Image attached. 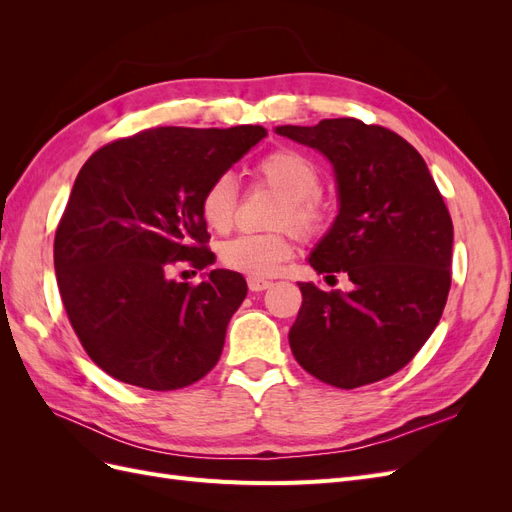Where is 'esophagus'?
I'll return each instance as SVG.
<instances>
[{
  "instance_id": "obj_1",
  "label": "esophagus",
  "mask_w": 512,
  "mask_h": 512,
  "mask_svg": "<svg viewBox=\"0 0 512 512\" xmlns=\"http://www.w3.org/2000/svg\"><path fill=\"white\" fill-rule=\"evenodd\" d=\"M247 286H250V290H252V292H262V290L271 288V282H267V280H258V277H250V280H247Z\"/></svg>"
}]
</instances>
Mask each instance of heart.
<instances>
[{
    "label": "heart",
    "instance_id": "1",
    "mask_svg": "<svg viewBox=\"0 0 512 512\" xmlns=\"http://www.w3.org/2000/svg\"><path fill=\"white\" fill-rule=\"evenodd\" d=\"M256 175L282 196L275 226H290L303 239H316L331 228L333 213L322 200L318 166L305 153L277 147L256 162ZM200 218L215 232L230 230L237 211V185L230 175L209 181L200 196ZM294 250L288 230L269 235H239L220 247L222 265L250 277H269L282 267Z\"/></svg>",
    "mask_w": 512,
    "mask_h": 512
}]
</instances>
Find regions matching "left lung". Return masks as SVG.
<instances>
[{
	"instance_id": "obj_1",
	"label": "left lung",
	"mask_w": 512,
	"mask_h": 512,
	"mask_svg": "<svg viewBox=\"0 0 512 512\" xmlns=\"http://www.w3.org/2000/svg\"><path fill=\"white\" fill-rule=\"evenodd\" d=\"M277 134L331 160L339 215L309 265L352 282L350 292L299 282L303 303L288 333L294 359L346 391L389 378L440 322L451 290V213L421 153L389 128L342 117Z\"/></svg>"
}]
</instances>
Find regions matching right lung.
Returning a JSON list of instances; mask_svg holds the SVG:
<instances>
[{"instance_id": "add662e5", "label": "right lung", "mask_w": 512, "mask_h": 512, "mask_svg": "<svg viewBox=\"0 0 512 512\" xmlns=\"http://www.w3.org/2000/svg\"><path fill=\"white\" fill-rule=\"evenodd\" d=\"M262 136V126L153 128L83 164L55 232V273L76 337L108 376L175 391L220 361L243 275L215 269L192 284L173 273L213 262L200 196Z\"/></svg>"}]
</instances>
